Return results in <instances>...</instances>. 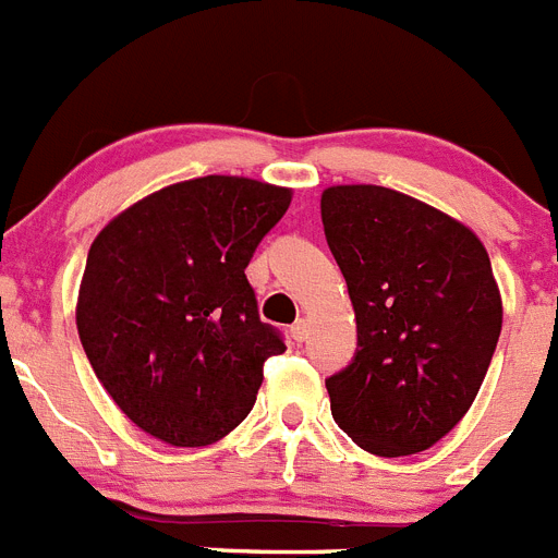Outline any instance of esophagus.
I'll return each instance as SVG.
<instances>
[{
  "label": "esophagus",
  "mask_w": 558,
  "mask_h": 558,
  "mask_svg": "<svg viewBox=\"0 0 558 558\" xmlns=\"http://www.w3.org/2000/svg\"><path fill=\"white\" fill-rule=\"evenodd\" d=\"M306 337H308V319L300 317L292 326V339L294 342H306Z\"/></svg>",
  "instance_id": "obj_1"
}]
</instances>
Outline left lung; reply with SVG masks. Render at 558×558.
I'll list each match as a JSON object with an SVG mask.
<instances>
[{"label":"left lung","mask_w":558,"mask_h":558,"mask_svg":"<svg viewBox=\"0 0 558 558\" xmlns=\"http://www.w3.org/2000/svg\"><path fill=\"white\" fill-rule=\"evenodd\" d=\"M323 227L356 314L331 415L379 458L415 454L469 413L502 328L500 286L463 221L381 185H333Z\"/></svg>","instance_id":"8db88e82"}]
</instances>
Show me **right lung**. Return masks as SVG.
I'll return each instance as SVG.
<instances>
[{
    "mask_svg": "<svg viewBox=\"0 0 558 558\" xmlns=\"http://www.w3.org/2000/svg\"><path fill=\"white\" fill-rule=\"evenodd\" d=\"M292 191L198 177L148 193L92 241L75 323L92 371L134 424L207 447L250 415L283 339L260 323L244 269Z\"/></svg>",
    "mask_w": 558,
    "mask_h": 558,
    "instance_id": "add662e5",
    "label": "right lung"
}]
</instances>
